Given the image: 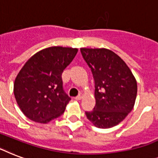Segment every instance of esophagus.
<instances>
[{
  "mask_svg": "<svg viewBox=\"0 0 158 158\" xmlns=\"http://www.w3.org/2000/svg\"><path fill=\"white\" fill-rule=\"evenodd\" d=\"M82 98H83V94H79L78 96L75 97V100H77V101H79V100H81Z\"/></svg>",
  "mask_w": 158,
  "mask_h": 158,
  "instance_id": "esophagus-1",
  "label": "esophagus"
}]
</instances>
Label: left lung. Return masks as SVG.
Here are the masks:
<instances>
[{"instance_id": "1", "label": "left lung", "mask_w": 158, "mask_h": 158, "mask_svg": "<svg viewBox=\"0 0 158 158\" xmlns=\"http://www.w3.org/2000/svg\"><path fill=\"white\" fill-rule=\"evenodd\" d=\"M83 58L91 69L95 84L96 105L85 111L96 127L111 128L132 110L137 96V82L119 56L105 48H81Z\"/></svg>"}]
</instances>
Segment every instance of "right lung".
<instances>
[{"mask_svg": "<svg viewBox=\"0 0 158 158\" xmlns=\"http://www.w3.org/2000/svg\"><path fill=\"white\" fill-rule=\"evenodd\" d=\"M77 52V48H46L33 55L19 72L14 94L28 119L48 123L64 113L71 98L64 92L61 74Z\"/></svg>", "mask_w": 158, "mask_h": 158, "instance_id": "1", "label": "right lung"}]
</instances>
